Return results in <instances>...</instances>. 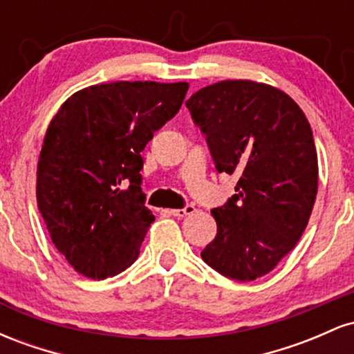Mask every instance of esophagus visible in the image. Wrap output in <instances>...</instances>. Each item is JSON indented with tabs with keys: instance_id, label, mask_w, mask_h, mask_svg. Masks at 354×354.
<instances>
[{
	"instance_id": "34e87169",
	"label": "esophagus",
	"mask_w": 354,
	"mask_h": 354,
	"mask_svg": "<svg viewBox=\"0 0 354 354\" xmlns=\"http://www.w3.org/2000/svg\"><path fill=\"white\" fill-rule=\"evenodd\" d=\"M194 211H196V208H194L193 205H188L181 209H169V214L174 218H185V216H188V214H193Z\"/></svg>"
}]
</instances>
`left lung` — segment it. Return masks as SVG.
Masks as SVG:
<instances>
[{"mask_svg": "<svg viewBox=\"0 0 354 354\" xmlns=\"http://www.w3.org/2000/svg\"><path fill=\"white\" fill-rule=\"evenodd\" d=\"M218 173H236V194L211 209L218 233L201 258L218 273L253 281L301 238L318 193V154L301 108L281 89L226 80L186 101Z\"/></svg>", "mask_w": 354, "mask_h": 354, "instance_id": "obj_1", "label": "left lung"}]
</instances>
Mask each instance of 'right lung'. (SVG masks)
I'll use <instances>...</instances> for the list:
<instances>
[{"instance_id":"1","label":"right lung","mask_w":354,"mask_h":354,"mask_svg":"<svg viewBox=\"0 0 354 354\" xmlns=\"http://www.w3.org/2000/svg\"><path fill=\"white\" fill-rule=\"evenodd\" d=\"M188 83L116 81L68 98L44 135L36 200L56 250L80 274L131 266L154 221L141 151L180 111Z\"/></svg>"}]
</instances>
